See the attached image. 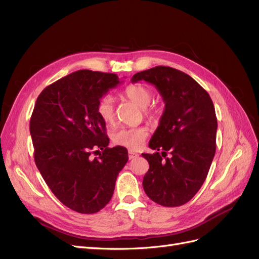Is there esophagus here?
Returning a JSON list of instances; mask_svg holds the SVG:
<instances>
[{
	"label": "esophagus",
	"mask_w": 259,
	"mask_h": 259,
	"mask_svg": "<svg viewBox=\"0 0 259 259\" xmlns=\"http://www.w3.org/2000/svg\"><path fill=\"white\" fill-rule=\"evenodd\" d=\"M138 154L136 152H133V151H128V159L132 160V159H135L137 158Z\"/></svg>",
	"instance_id": "esophagus-1"
}]
</instances>
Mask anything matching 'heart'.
<instances>
[{"instance_id": "1", "label": "heart", "mask_w": 259, "mask_h": 259, "mask_svg": "<svg viewBox=\"0 0 259 259\" xmlns=\"http://www.w3.org/2000/svg\"><path fill=\"white\" fill-rule=\"evenodd\" d=\"M124 95L127 99L144 109V114L149 120L154 121L159 117L161 110L156 107L147 108L152 100V92L144 84H131L124 90ZM97 113L106 124H111L114 121V100L111 95L101 97L97 104ZM148 136L146 127H122L113 132L112 142L121 147L131 150H137L143 146Z\"/></svg>"}]
</instances>
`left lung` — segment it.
<instances>
[{"label":"left lung","instance_id":"obj_1","mask_svg":"<svg viewBox=\"0 0 259 259\" xmlns=\"http://www.w3.org/2000/svg\"><path fill=\"white\" fill-rule=\"evenodd\" d=\"M142 80L153 84L165 103L159 126L149 142V148L156 152L142 154L149 162L144 190L160 205L180 206L200 190L214 159V104L197 81L174 68L158 66L132 77L133 83Z\"/></svg>","mask_w":259,"mask_h":259}]
</instances>
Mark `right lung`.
Instances as JSON below:
<instances>
[{"instance_id": "right-lung-1", "label": "right lung", "mask_w": 259, "mask_h": 259, "mask_svg": "<svg viewBox=\"0 0 259 259\" xmlns=\"http://www.w3.org/2000/svg\"><path fill=\"white\" fill-rule=\"evenodd\" d=\"M120 83L114 73L79 70L46 86L30 119L34 161L62 204L94 214L111 200L115 180L128 160L126 148H108L99 99ZM102 152L93 158L92 153Z\"/></svg>"}]
</instances>
